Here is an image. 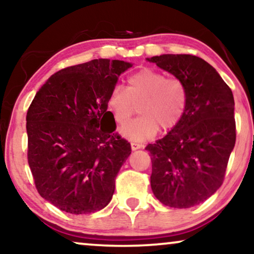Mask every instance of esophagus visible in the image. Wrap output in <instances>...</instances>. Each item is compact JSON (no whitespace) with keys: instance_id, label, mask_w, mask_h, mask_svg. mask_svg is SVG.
<instances>
[{"instance_id":"1","label":"esophagus","mask_w":254,"mask_h":254,"mask_svg":"<svg viewBox=\"0 0 254 254\" xmlns=\"http://www.w3.org/2000/svg\"><path fill=\"white\" fill-rule=\"evenodd\" d=\"M130 147H131V150H137V149H141L142 148V144L135 143V142H133V143L130 144Z\"/></svg>"}]
</instances>
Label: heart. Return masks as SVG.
<instances>
[{"label": "heart", "instance_id": "b5f03b06", "mask_svg": "<svg viewBox=\"0 0 254 254\" xmlns=\"http://www.w3.org/2000/svg\"><path fill=\"white\" fill-rule=\"evenodd\" d=\"M187 90L176 77H166L163 72L144 68L127 79V88L116 86L111 91L107 106L117 124H127L134 114L135 104L141 114L121 129L131 141H145L159 129H171L182 121L187 109Z\"/></svg>", "mask_w": 254, "mask_h": 254}]
</instances>
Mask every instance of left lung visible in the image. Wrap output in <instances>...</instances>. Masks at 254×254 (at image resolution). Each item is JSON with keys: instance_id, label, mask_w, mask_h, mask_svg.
Masks as SVG:
<instances>
[{"instance_id": "left-lung-1", "label": "left lung", "mask_w": 254, "mask_h": 254, "mask_svg": "<svg viewBox=\"0 0 254 254\" xmlns=\"http://www.w3.org/2000/svg\"><path fill=\"white\" fill-rule=\"evenodd\" d=\"M147 60L180 79L189 97L182 121L145 147L152 163L151 190L165 206H197L223 184L236 143L234 95L215 68L195 55Z\"/></svg>"}]
</instances>
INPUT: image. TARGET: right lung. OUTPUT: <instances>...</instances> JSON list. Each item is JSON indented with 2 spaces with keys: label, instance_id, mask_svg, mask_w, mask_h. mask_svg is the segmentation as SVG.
<instances>
[{
  "label": "right lung",
  "instance_id": "add662e5",
  "mask_svg": "<svg viewBox=\"0 0 254 254\" xmlns=\"http://www.w3.org/2000/svg\"><path fill=\"white\" fill-rule=\"evenodd\" d=\"M129 62L98 59L52 75L27 110V162L38 193L59 209L90 214L110 203L130 143L114 133L107 99Z\"/></svg>",
  "mask_w": 254,
  "mask_h": 254
}]
</instances>
